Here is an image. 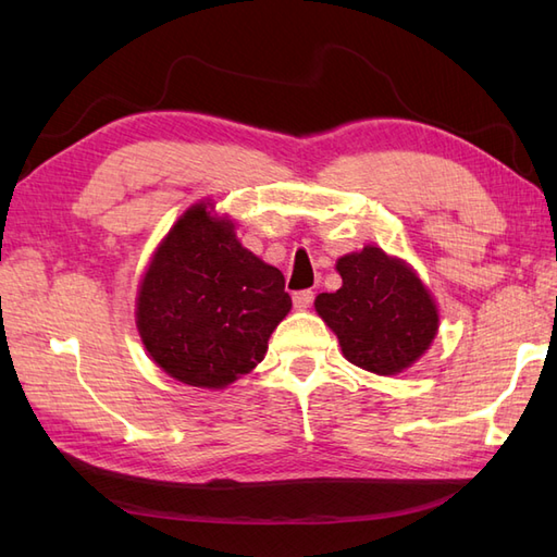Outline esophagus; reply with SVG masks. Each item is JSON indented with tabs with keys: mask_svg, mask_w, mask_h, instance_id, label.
<instances>
[{
	"mask_svg": "<svg viewBox=\"0 0 557 557\" xmlns=\"http://www.w3.org/2000/svg\"><path fill=\"white\" fill-rule=\"evenodd\" d=\"M311 301H313V293H311V290H299V293L293 295V305H295L297 311L309 309Z\"/></svg>",
	"mask_w": 557,
	"mask_h": 557,
	"instance_id": "esophagus-1",
	"label": "esophagus"
}]
</instances>
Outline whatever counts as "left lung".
<instances>
[{
    "instance_id": "8db88e82",
    "label": "left lung",
    "mask_w": 557,
    "mask_h": 557,
    "mask_svg": "<svg viewBox=\"0 0 557 557\" xmlns=\"http://www.w3.org/2000/svg\"><path fill=\"white\" fill-rule=\"evenodd\" d=\"M342 288L320 293L315 311L339 339L348 362L381 376L411 367L440 330L430 290L413 269L376 246L336 260Z\"/></svg>"
}]
</instances>
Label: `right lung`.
<instances>
[{
	"instance_id": "add662e5",
	"label": "right lung",
	"mask_w": 557,
	"mask_h": 557,
	"mask_svg": "<svg viewBox=\"0 0 557 557\" xmlns=\"http://www.w3.org/2000/svg\"><path fill=\"white\" fill-rule=\"evenodd\" d=\"M211 209L190 207L158 246L139 285L137 330L172 379L218 391L262 362L293 299L278 269Z\"/></svg>"
}]
</instances>
